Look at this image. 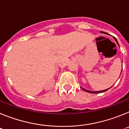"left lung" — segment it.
Wrapping results in <instances>:
<instances>
[{"label":"left lung","instance_id":"left-lung-1","mask_svg":"<svg viewBox=\"0 0 129 129\" xmlns=\"http://www.w3.org/2000/svg\"><path fill=\"white\" fill-rule=\"evenodd\" d=\"M101 34H105V32H103V31H101ZM114 40H115V41H116V43H118V45H119V44H118V41H117V39H116L115 38V37H114ZM121 71H122V70H121ZM111 87H112V86H111ZM111 87H110V88H111ZM81 88H82V89L83 90L86 91V92H89V93H94V94H97V93H101V92H105V91L108 90L109 89V88H108V89L104 90H101V91H95V92H93V91H90V90H86V89H85V88H82V87H81Z\"/></svg>","mask_w":129,"mask_h":129}]
</instances>
